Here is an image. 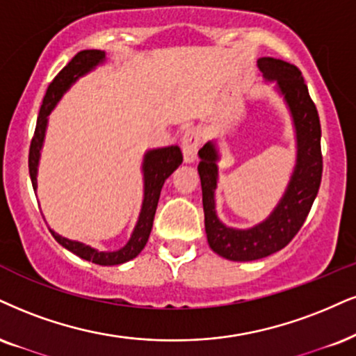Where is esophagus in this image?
Returning <instances> with one entry per match:
<instances>
[{
    "label": "esophagus",
    "instance_id": "34e87169",
    "mask_svg": "<svg viewBox=\"0 0 356 356\" xmlns=\"http://www.w3.org/2000/svg\"><path fill=\"white\" fill-rule=\"evenodd\" d=\"M200 147V134L196 129H188L185 130L181 138V150L183 158H185V163L191 165L196 161V153H198Z\"/></svg>",
    "mask_w": 356,
    "mask_h": 356
}]
</instances>
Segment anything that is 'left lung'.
I'll return each mask as SVG.
<instances>
[{
	"label": "left lung",
	"mask_w": 356,
	"mask_h": 356,
	"mask_svg": "<svg viewBox=\"0 0 356 356\" xmlns=\"http://www.w3.org/2000/svg\"><path fill=\"white\" fill-rule=\"evenodd\" d=\"M257 67L267 84H274L275 92L282 97L296 134V165L284 195L269 216L245 229L226 226L218 218L214 200L219 179L218 161L221 160L218 140L208 142L198 152L208 244L221 257L238 262L267 257L291 243L312 208L322 179V130L317 108L300 71L296 65L272 57L259 59Z\"/></svg>",
	"instance_id": "left-lung-1"
}]
</instances>
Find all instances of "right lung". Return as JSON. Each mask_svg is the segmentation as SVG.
I'll use <instances>...</instances> for the list:
<instances>
[{"instance_id": "1", "label": "right lung", "mask_w": 356, "mask_h": 356, "mask_svg": "<svg viewBox=\"0 0 356 356\" xmlns=\"http://www.w3.org/2000/svg\"><path fill=\"white\" fill-rule=\"evenodd\" d=\"M107 60V54L105 51L89 49L81 51L79 54L72 57V60L65 67L57 74L54 81L47 87L46 95H44L41 111H39V117L36 122V130H34L33 142H31L29 148V177L31 183H33L34 191L38 190V170H39V160H41V152L44 147V138H46L47 124H49V113L54 111V107L59 104V100L64 97V94L71 87L76 84L81 77L87 76V74L94 71L97 65H102ZM183 155L179 150L178 145H170V147L163 148H152L147 150L143 155L142 161V173H143V201L142 209H140L137 225H135L134 231H131L130 239L127 241L124 248L117 249V251H99V249L90 248L84 243L79 241H72L64 238V236L57 234L54 229H51V234L63 248L67 249L86 261L94 262L99 266H118L124 262L131 261L137 257L142 249L147 244L148 238H150L153 218H155V211L158 206V200H160L161 188H163L166 178L173 173L175 170L181 165Z\"/></svg>"}]
</instances>
